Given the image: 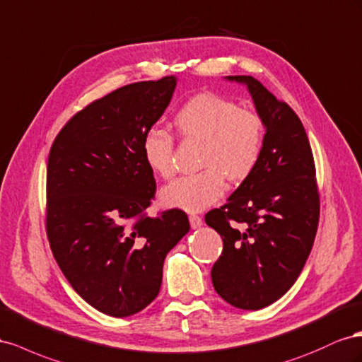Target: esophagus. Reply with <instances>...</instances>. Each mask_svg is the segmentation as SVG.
<instances>
[{"label": "esophagus", "instance_id": "1", "mask_svg": "<svg viewBox=\"0 0 362 362\" xmlns=\"http://www.w3.org/2000/svg\"><path fill=\"white\" fill-rule=\"evenodd\" d=\"M189 223H191V227L192 229H197V227H200L203 224V220L202 216L197 215V214H191L189 215Z\"/></svg>", "mask_w": 362, "mask_h": 362}]
</instances>
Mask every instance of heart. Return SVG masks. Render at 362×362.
Returning a JSON list of instances; mask_svg holds the SVG:
<instances>
[{
	"label": "heart",
	"mask_w": 362,
	"mask_h": 362,
	"mask_svg": "<svg viewBox=\"0 0 362 362\" xmlns=\"http://www.w3.org/2000/svg\"><path fill=\"white\" fill-rule=\"evenodd\" d=\"M182 139L202 142L199 167L162 189V202L185 211H202L218 200L226 177L241 182L259 162L265 144V124L259 113L212 92H202L185 101L174 115ZM142 156L153 173L170 179L175 171L174 138L168 132L150 129L142 136Z\"/></svg>",
	"instance_id": "1"
}]
</instances>
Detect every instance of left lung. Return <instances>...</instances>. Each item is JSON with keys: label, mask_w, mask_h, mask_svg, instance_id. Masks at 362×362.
Here are the masks:
<instances>
[{"label": "left lung", "mask_w": 362, "mask_h": 362, "mask_svg": "<svg viewBox=\"0 0 362 362\" xmlns=\"http://www.w3.org/2000/svg\"><path fill=\"white\" fill-rule=\"evenodd\" d=\"M245 83L267 127L262 156L221 208L204 221L223 238L212 284L227 303L265 308L297 281L311 253L320 218V194L311 144L297 113L250 76Z\"/></svg>", "instance_id": "1"}]
</instances>
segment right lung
<instances>
[{
  "instance_id": "1",
  "label": "right lung",
  "mask_w": 362,
  "mask_h": 362,
  "mask_svg": "<svg viewBox=\"0 0 362 362\" xmlns=\"http://www.w3.org/2000/svg\"><path fill=\"white\" fill-rule=\"evenodd\" d=\"M174 77L138 81L78 110L51 146L45 229L76 293L97 311L129 317L159 294L167 253L189 230L173 208L150 216L156 180L144 133L170 105Z\"/></svg>"
}]
</instances>
